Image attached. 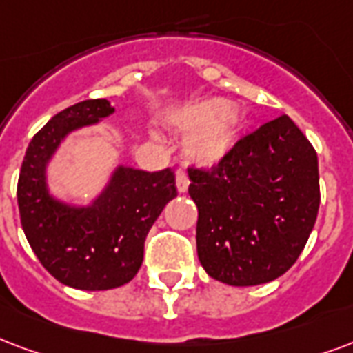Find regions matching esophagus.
I'll list each match as a JSON object with an SVG mask.
<instances>
[{
	"instance_id": "34e87169",
	"label": "esophagus",
	"mask_w": 353,
	"mask_h": 353,
	"mask_svg": "<svg viewBox=\"0 0 353 353\" xmlns=\"http://www.w3.org/2000/svg\"><path fill=\"white\" fill-rule=\"evenodd\" d=\"M189 176L185 174L183 170H177V174H176V185H177V190L183 194V192H187V189H189Z\"/></svg>"
}]
</instances>
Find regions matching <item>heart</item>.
<instances>
[{
    "instance_id": "obj_1",
    "label": "heart",
    "mask_w": 353,
    "mask_h": 353,
    "mask_svg": "<svg viewBox=\"0 0 353 353\" xmlns=\"http://www.w3.org/2000/svg\"><path fill=\"white\" fill-rule=\"evenodd\" d=\"M243 121V112L221 97L179 104L166 114V123L185 132V159L203 168L224 163L234 153Z\"/></svg>"
}]
</instances>
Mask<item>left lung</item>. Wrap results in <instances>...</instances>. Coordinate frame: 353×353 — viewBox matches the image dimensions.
I'll return each instance as SVG.
<instances>
[{"label":"left lung","instance_id":"left-lung-1","mask_svg":"<svg viewBox=\"0 0 353 353\" xmlns=\"http://www.w3.org/2000/svg\"><path fill=\"white\" fill-rule=\"evenodd\" d=\"M205 273L230 286L271 283L296 263L320 208L318 157L288 116L237 142L213 170L189 168Z\"/></svg>","mask_w":353,"mask_h":353}]
</instances>
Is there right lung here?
Returning a JSON list of instances; mask_svg holds the SVG:
<instances>
[{
  "instance_id": "obj_1",
  "label": "right lung",
  "mask_w": 353,
  "mask_h": 353,
  "mask_svg": "<svg viewBox=\"0 0 353 353\" xmlns=\"http://www.w3.org/2000/svg\"><path fill=\"white\" fill-rule=\"evenodd\" d=\"M114 112L110 101L93 99L56 114L28 145L18 179L20 221L39 262L61 284L88 292L117 288L134 279L148 232L177 196L170 168L145 172L125 164L112 168L90 202L52 192L48 168L61 143Z\"/></svg>"
}]
</instances>
